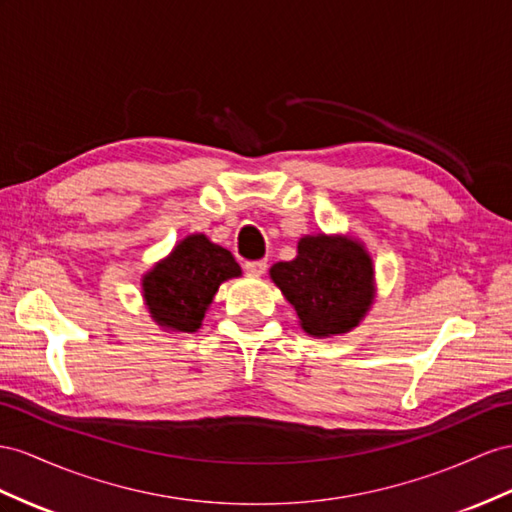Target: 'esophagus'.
<instances>
[{"label":"esophagus","instance_id":"obj_1","mask_svg":"<svg viewBox=\"0 0 512 512\" xmlns=\"http://www.w3.org/2000/svg\"><path fill=\"white\" fill-rule=\"evenodd\" d=\"M266 268H268L266 261H248V264H244L248 277H261V274L266 272Z\"/></svg>","mask_w":512,"mask_h":512}]
</instances>
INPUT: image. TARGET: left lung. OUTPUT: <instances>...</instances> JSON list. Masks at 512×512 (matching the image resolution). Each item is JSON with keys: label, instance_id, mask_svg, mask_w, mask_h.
<instances>
[{"label": "left lung", "instance_id": "1", "mask_svg": "<svg viewBox=\"0 0 512 512\" xmlns=\"http://www.w3.org/2000/svg\"><path fill=\"white\" fill-rule=\"evenodd\" d=\"M270 279L313 337L355 329L376 294L372 257L350 235H305L298 240V255L274 264Z\"/></svg>", "mask_w": 512, "mask_h": 512}]
</instances>
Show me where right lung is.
<instances>
[{
  "instance_id": "add662e5",
  "label": "right lung",
  "mask_w": 512,
  "mask_h": 512,
  "mask_svg": "<svg viewBox=\"0 0 512 512\" xmlns=\"http://www.w3.org/2000/svg\"><path fill=\"white\" fill-rule=\"evenodd\" d=\"M240 274L227 248L209 242L203 233H192L144 274V305L162 329L194 333L201 329L220 283Z\"/></svg>"
}]
</instances>
